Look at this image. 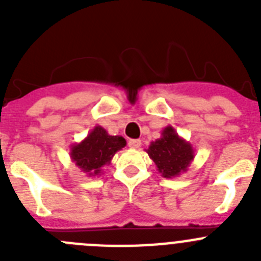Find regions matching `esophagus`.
<instances>
[{
  "mask_svg": "<svg viewBox=\"0 0 261 261\" xmlns=\"http://www.w3.org/2000/svg\"><path fill=\"white\" fill-rule=\"evenodd\" d=\"M128 146L130 147V149H138V147L141 146V141H140V140H129Z\"/></svg>",
  "mask_w": 261,
  "mask_h": 261,
  "instance_id": "34e87169",
  "label": "esophagus"
}]
</instances>
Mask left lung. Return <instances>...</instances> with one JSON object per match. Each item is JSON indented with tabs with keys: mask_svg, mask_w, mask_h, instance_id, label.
I'll list each match as a JSON object with an SVG mask.
<instances>
[{
	"mask_svg": "<svg viewBox=\"0 0 261 261\" xmlns=\"http://www.w3.org/2000/svg\"><path fill=\"white\" fill-rule=\"evenodd\" d=\"M161 135V138L150 142V146L146 150L155 163L159 174L171 179L188 171V167L195 158L192 145L177 135L171 125L166 126Z\"/></svg>",
	"mask_w": 261,
	"mask_h": 261,
	"instance_id": "8db88e82",
	"label": "left lung"
}]
</instances>
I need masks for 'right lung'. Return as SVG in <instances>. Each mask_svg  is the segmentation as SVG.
<instances>
[{"mask_svg":"<svg viewBox=\"0 0 261 261\" xmlns=\"http://www.w3.org/2000/svg\"><path fill=\"white\" fill-rule=\"evenodd\" d=\"M126 145L121 136H111L103 126L96 125L85 140L70 146L71 162L87 176L100 175L115 154Z\"/></svg>","mask_w":261,"mask_h":261,"instance_id":"right-lung-1","label":"right lung"}]
</instances>
